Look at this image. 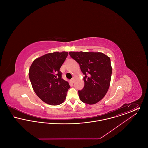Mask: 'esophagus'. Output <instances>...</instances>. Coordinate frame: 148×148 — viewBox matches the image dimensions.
Segmentation results:
<instances>
[{"mask_svg":"<svg viewBox=\"0 0 148 148\" xmlns=\"http://www.w3.org/2000/svg\"><path fill=\"white\" fill-rule=\"evenodd\" d=\"M74 77H72V79H71V83H74Z\"/></svg>","mask_w":148,"mask_h":148,"instance_id":"34e87169","label":"esophagus"}]
</instances>
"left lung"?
Wrapping results in <instances>:
<instances>
[{"label":"left lung","mask_w":148,"mask_h":148,"mask_svg":"<svg viewBox=\"0 0 148 148\" xmlns=\"http://www.w3.org/2000/svg\"><path fill=\"white\" fill-rule=\"evenodd\" d=\"M84 75V86L78 90L80 100L90 105L98 103L108 92L112 77L110 58L99 52L70 51Z\"/></svg>","instance_id":"obj_1"}]
</instances>
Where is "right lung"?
Masks as SVG:
<instances>
[{"label": "right lung", "instance_id": "right-lung-1", "mask_svg": "<svg viewBox=\"0 0 148 148\" xmlns=\"http://www.w3.org/2000/svg\"><path fill=\"white\" fill-rule=\"evenodd\" d=\"M68 55L66 51L45 54L32 64L29 77L37 96L45 103L57 106L63 103L70 88L62 77L60 68Z\"/></svg>", "mask_w": 148, "mask_h": 148}]
</instances>
